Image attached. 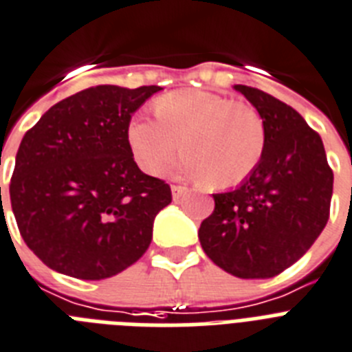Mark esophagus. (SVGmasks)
Segmentation results:
<instances>
[{
  "instance_id": "34e87169",
  "label": "esophagus",
  "mask_w": 352,
  "mask_h": 352,
  "mask_svg": "<svg viewBox=\"0 0 352 352\" xmlns=\"http://www.w3.org/2000/svg\"><path fill=\"white\" fill-rule=\"evenodd\" d=\"M170 190H173V197H174V199H179V197L187 194L188 188L183 187V185H173V187H170Z\"/></svg>"
}]
</instances>
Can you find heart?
I'll return each mask as SVG.
<instances>
[{
	"label": "heart",
	"mask_w": 352,
	"mask_h": 352,
	"mask_svg": "<svg viewBox=\"0 0 352 352\" xmlns=\"http://www.w3.org/2000/svg\"><path fill=\"white\" fill-rule=\"evenodd\" d=\"M156 121L137 117L128 126V144L140 169L158 174L178 155L183 173L212 188L236 187L262 162L267 128L253 104L231 101L206 90H178L162 96Z\"/></svg>",
	"instance_id": "obj_1"
}]
</instances>
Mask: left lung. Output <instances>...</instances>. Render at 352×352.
<instances>
[{
  "instance_id": "obj_1",
  "label": "left lung",
  "mask_w": 352,
  "mask_h": 352,
  "mask_svg": "<svg viewBox=\"0 0 352 352\" xmlns=\"http://www.w3.org/2000/svg\"><path fill=\"white\" fill-rule=\"evenodd\" d=\"M235 90L262 113L265 153L239 187L213 194L215 208L201 222L199 242L215 265L236 278H274L322 233L333 170L320 135L292 107L254 87Z\"/></svg>"
}]
</instances>
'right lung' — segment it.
<instances>
[{
    "label": "right lung",
    "instance_id": "obj_1",
    "mask_svg": "<svg viewBox=\"0 0 352 352\" xmlns=\"http://www.w3.org/2000/svg\"><path fill=\"white\" fill-rule=\"evenodd\" d=\"M158 90L90 87L53 104L25 133L10 179L12 212L50 269L104 279L147 251L153 221L173 194L135 164L128 126Z\"/></svg>",
    "mask_w": 352,
    "mask_h": 352
}]
</instances>
